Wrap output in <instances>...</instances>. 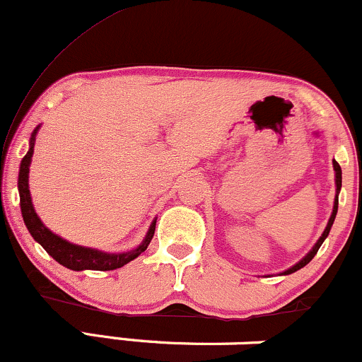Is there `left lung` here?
<instances>
[{
    "mask_svg": "<svg viewBox=\"0 0 362 362\" xmlns=\"http://www.w3.org/2000/svg\"><path fill=\"white\" fill-rule=\"evenodd\" d=\"M334 170H335V184H337V194H339V190H340V187H342V170H340V165L337 163V161H334ZM337 207H339V195H335V202H334V211H332V216H330V219H328V224H327V228H325V231H323V235L320 236V240L317 243H315V247L311 248L310 250V253L308 255L305 257V259H301L300 262H298L296 265H293V267L291 269H288V271H286L284 274H293V272H296V271H300L301 267H305L306 264H308V262L313 259L315 255H317V252H318V248L322 247V243H323V240L327 238L328 236V233H330V228H332V224H334V219H335V214H337Z\"/></svg>",
    "mask_w": 362,
    "mask_h": 362,
    "instance_id": "obj_1",
    "label": "left lung"
}]
</instances>
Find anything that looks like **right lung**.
<instances>
[{
  "mask_svg": "<svg viewBox=\"0 0 362 362\" xmlns=\"http://www.w3.org/2000/svg\"><path fill=\"white\" fill-rule=\"evenodd\" d=\"M39 127L32 132L30 138V149L27 155L23 156L22 163H20V173H18V192H20V207H22V216L25 226L28 228L30 235L34 236L35 242H39L44 247V250L52 257L54 260L59 262L64 267L71 269V271H114V269L122 267V265L129 264L134 260L136 257L141 255L148 248L149 242H151L153 235H155L156 221H153L149 226V231L144 238V242L139 245L136 250L126 252V253H105L100 250H93V248H85L80 245H73L61 236L54 235L44 226L39 216L35 214L34 206H32L30 190H28V167H30L32 155H34V144H35V134Z\"/></svg>",
  "mask_w": 362,
  "mask_h": 362,
  "instance_id": "1",
  "label": "right lung"
}]
</instances>
